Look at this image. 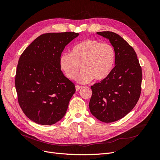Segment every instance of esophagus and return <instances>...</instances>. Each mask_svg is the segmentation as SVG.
I'll use <instances>...</instances> for the list:
<instances>
[{
    "mask_svg": "<svg viewBox=\"0 0 160 160\" xmlns=\"http://www.w3.org/2000/svg\"><path fill=\"white\" fill-rule=\"evenodd\" d=\"M82 88V86H79V85H76L75 86V89H76V91H79L80 89Z\"/></svg>",
    "mask_w": 160,
    "mask_h": 160,
    "instance_id": "1",
    "label": "esophagus"
}]
</instances>
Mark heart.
<instances>
[{
  "label": "heart",
  "instance_id": "b5f03b06",
  "mask_svg": "<svg viewBox=\"0 0 160 160\" xmlns=\"http://www.w3.org/2000/svg\"><path fill=\"white\" fill-rule=\"evenodd\" d=\"M115 59L113 47L109 43L95 39H87L76 45L71 53H62L59 67L69 79L76 78L81 67L83 69L77 77L81 83L105 79L112 71Z\"/></svg>",
  "mask_w": 160,
  "mask_h": 160
}]
</instances>
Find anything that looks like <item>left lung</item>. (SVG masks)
I'll list each match as a JSON object with an SVG mask.
<instances>
[{"label":"left lung","instance_id":"1","mask_svg":"<svg viewBox=\"0 0 160 160\" xmlns=\"http://www.w3.org/2000/svg\"><path fill=\"white\" fill-rule=\"evenodd\" d=\"M97 34L113 46L115 65L105 79L91 87L89 106L94 117L111 123L125 117L138 103L142 89V67L133 47L122 37L110 31Z\"/></svg>","mask_w":160,"mask_h":160}]
</instances>
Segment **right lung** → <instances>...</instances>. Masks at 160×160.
<instances>
[{"label":"right lung","mask_w":160,"mask_h":160,"mask_svg":"<svg viewBox=\"0 0 160 160\" xmlns=\"http://www.w3.org/2000/svg\"><path fill=\"white\" fill-rule=\"evenodd\" d=\"M79 36L74 32L38 37L22 53L15 77L18 101L27 117L51 125L64 117L75 85L63 75L59 58L65 46Z\"/></svg>","instance_id":"add662e5"}]
</instances>
